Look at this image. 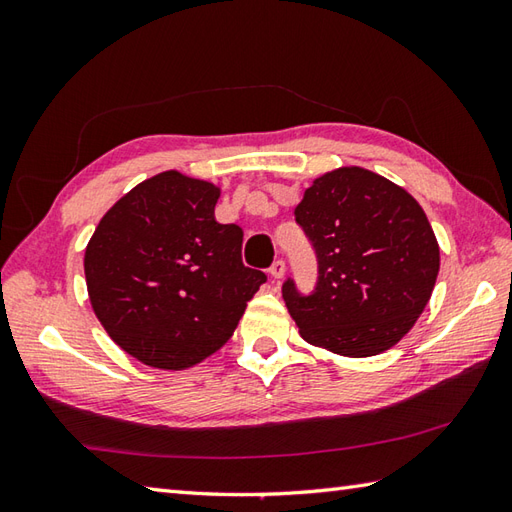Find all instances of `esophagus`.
Segmentation results:
<instances>
[{
	"label": "esophagus",
	"mask_w": 512,
	"mask_h": 512,
	"mask_svg": "<svg viewBox=\"0 0 512 512\" xmlns=\"http://www.w3.org/2000/svg\"><path fill=\"white\" fill-rule=\"evenodd\" d=\"M268 273L273 275L275 279H281V277H284V273H286V262H284V259H275L273 266L268 268Z\"/></svg>",
	"instance_id": "obj_1"
}]
</instances>
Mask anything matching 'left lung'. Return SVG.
I'll use <instances>...</instances> for the list:
<instances>
[{
    "mask_svg": "<svg viewBox=\"0 0 512 512\" xmlns=\"http://www.w3.org/2000/svg\"><path fill=\"white\" fill-rule=\"evenodd\" d=\"M295 220L317 255V284L281 295L299 334L341 356H374L405 336L436 286L440 248L422 206L361 167L314 180Z\"/></svg>",
    "mask_w": 512,
    "mask_h": 512,
    "instance_id": "obj_1",
    "label": "left lung"
}]
</instances>
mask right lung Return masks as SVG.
<instances>
[{"mask_svg": "<svg viewBox=\"0 0 512 512\" xmlns=\"http://www.w3.org/2000/svg\"><path fill=\"white\" fill-rule=\"evenodd\" d=\"M220 189L165 171L123 195L85 248L94 314L127 354L184 369L231 339L266 281L242 262L244 233L215 220Z\"/></svg>", "mask_w": 512, "mask_h": 512, "instance_id": "right-lung-1", "label": "right lung"}]
</instances>
